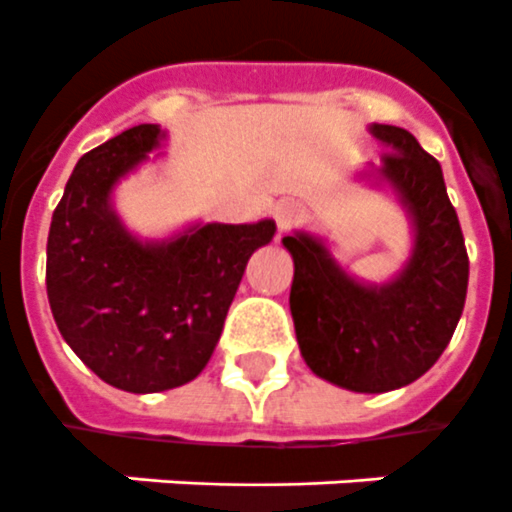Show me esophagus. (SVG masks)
<instances>
[{
	"label": "esophagus",
	"mask_w": 512,
	"mask_h": 512,
	"mask_svg": "<svg viewBox=\"0 0 512 512\" xmlns=\"http://www.w3.org/2000/svg\"><path fill=\"white\" fill-rule=\"evenodd\" d=\"M275 222L280 227V232H288L290 227L304 222V206L296 203V200H280L275 206Z\"/></svg>",
	"instance_id": "obj_1"
}]
</instances>
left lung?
Wrapping results in <instances>:
<instances>
[{
    "label": "left lung",
    "instance_id": "obj_1",
    "mask_svg": "<svg viewBox=\"0 0 512 512\" xmlns=\"http://www.w3.org/2000/svg\"><path fill=\"white\" fill-rule=\"evenodd\" d=\"M378 177L394 187L415 227L402 275L362 285L338 267L317 237H282L293 256L290 314L301 357L314 375L359 394L418 380L452 341L468 293V251L439 161L407 129L372 124Z\"/></svg>",
    "mask_w": 512,
    "mask_h": 512
}]
</instances>
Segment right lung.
I'll use <instances>...</instances> for the list:
<instances>
[{"label": "right lung", "instance_id": "obj_1", "mask_svg": "<svg viewBox=\"0 0 512 512\" xmlns=\"http://www.w3.org/2000/svg\"><path fill=\"white\" fill-rule=\"evenodd\" d=\"M163 137L158 124H140L81 155L47 237V298L57 330L97 378L129 394L198 378L245 264L277 230L261 219L137 240L110 206V192Z\"/></svg>", "mask_w": 512, "mask_h": 512}]
</instances>
